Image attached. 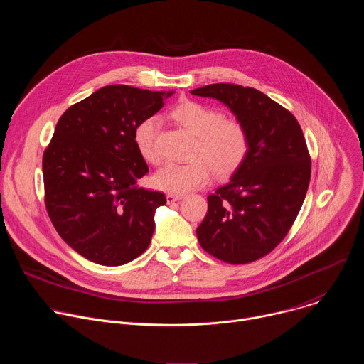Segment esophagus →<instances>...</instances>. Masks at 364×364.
<instances>
[{"mask_svg": "<svg viewBox=\"0 0 364 364\" xmlns=\"http://www.w3.org/2000/svg\"><path fill=\"white\" fill-rule=\"evenodd\" d=\"M184 196H178V194H167V203H174L181 200Z\"/></svg>", "mask_w": 364, "mask_h": 364, "instance_id": "esophagus-1", "label": "esophagus"}]
</instances>
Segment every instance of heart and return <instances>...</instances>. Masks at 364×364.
Here are the masks:
<instances>
[{"label": "heart", "mask_w": 364, "mask_h": 364, "mask_svg": "<svg viewBox=\"0 0 364 364\" xmlns=\"http://www.w3.org/2000/svg\"><path fill=\"white\" fill-rule=\"evenodd\" d=\"M171 117L193 136L196 160L178 164L167 163L152 177L154 186L170 194H186L204 187L215 171L219 177H228L243 163L249 138L245 127L236 119H226L203 103L193 100L180 102L171 111ZM160 119L149 117L141 121L134 129V142L146 163H159L157 134Z\"/></svg>", "instance_id": "obj_1"}]
</instances>
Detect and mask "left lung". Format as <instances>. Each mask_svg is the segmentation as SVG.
<instances>
[{"label":"left lung","instance_id":"obj_1","mask_svg":"<svg viewBox=\"0 0 364 364\" xmlns=\"http://www.w3.org/2000/svg\"><path fill=\"white\" fill-rule=\"evenodd\" d=\"M191 93L222 102L249 138L242 166L207 197L197 239L223 262H253L285 237L301 210L311 177L302 129L291 112L253 87L215 83Z\"/></svg>","mask_w":364,"mask_h":364}]
</instances>
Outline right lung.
Here are the masks:
<instances>
[{
  "label": "right lung",
  "instance_id": "obj_1",
  "mask_svg": "<svg viewBox=\"0 0 364 364\" xmlns=\"http://www.w3.org/2000/svg\"><path fill=\"white\" fill-rule=\"evenodd\" d=\"M170 92L100 87L59 119L43 155L46 207L60 237L87 261L119 267L148 247L166 196L135 187L148 166L134 129Z\"/></svg>",
  "mask_w": 364,
  "mask_h": 364
}]
</instances>
